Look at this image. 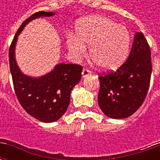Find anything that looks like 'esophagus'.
Here are the masks:
<instances>
[{
  "label": "esophagus",
  "instance_id": "obj_1",
  "mask_svg": "<svg viewBox=\"0 0 160 160\" xmlns=\"http://www.w3.org/2000/svg\"><path fill=\"white\" fill-rule=\"evenodd\" d=\"M91 74V71L88 70L87 68H84L83 71H82V77L83 78H86V77L89 76Z\"/></svg>",
  "mask_w": 160,
  "mask_h": 160
}]
</instances>
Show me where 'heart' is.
I'll return each mask as SVG.
<instances>
[{
    "mask_svg": "<svg viewBox=\"0 0 160 160\" xmlns=\"http://www.w3.org/2000/svg\"><path fill=\"white\" fill-rule=\"evenodd\" d=\"M70 54L80 58L90 47V56L100 69L118 68L127 58L130 49L128 30L109 17L92 15L79 19L75 24V36L67 38Z\"/></svg>",
    "mask_w": 160,
    "mask_h": 160,
    "instance_id": "heart-1",
    "label": "heart"
}]
</instances>
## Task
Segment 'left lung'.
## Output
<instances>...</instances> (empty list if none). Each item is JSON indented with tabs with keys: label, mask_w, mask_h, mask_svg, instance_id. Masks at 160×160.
Instances as JSON below:
<instances>
[{
	"label": "left lung",
	"mask_w": 160,
	"mask_h": 160,
	"mask_svg": "<svg viewBox=\"0 0 160 160\" xmlns=\"http://www.w3.org/2000/svg\"><path fill=\"white\" fill-rule=\"evenodd\" d=\"M151 50L142 32L135 33L128 60L116 72L98 77V102L113 119L130 117L141 107L151 80Z\"/></svg>",
	"instance_id": "8db88e82"
}]
</instances>
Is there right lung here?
<instances>
[{"label":"right lung","instance_id":"1","mask_svg":"<svg viewBox=\"0 0 160 160\" xmlns=\"http://www.w3.org/2000/svg\"><path fill=\"white\" fill-rule=\"evenodd\" d=\"M56 15L54 12H36L19 26L9 49V65L14 92L19 104L32 117L42 122H53L62 118L70 103V94L81 79L82 67L77 64H56L40 77L25 74L15 58L18 37L26 25L40 17Z\"/></svg>","mask_w":160,"mask_h":160}]
</instances>
